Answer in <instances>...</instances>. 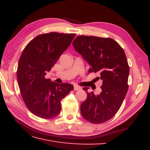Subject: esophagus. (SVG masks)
Returning a JSON list of instances; mask_svg holds the SVG:
<instances>
[{
  "mask_svg": "<svg viewBox=\"0 0 150 150\" xmlns=\"http://www.w3.org/2000/svg\"><path fill=\"white\" fill-rule=\"evenodd\" d=\"M74 91H78V90L81 89V88L78 85H74Z\"/></svg>",
  "mask_w": 150,
  "mask_h": 150,
  "instance_id": "1",
  "label": "esophagus"
}]
</instances>
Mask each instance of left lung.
Segmentation results:
<instances>
[{
  "instance_id": "obj_1",
  "label": "left lung",
  "mask_w": 150,
  "mask_h": 150,
  "mask_svg": "<svg viewBox=\"0 0 150 150\" xmlns=\"http://www.w3.org/2000/svg\"><path fill=\"white\" fill-rule=\"evenodd\" d=\"M72 45L91 66L88 72H98L96 80L102 83L98 95L83 88L88 96L81 104V113L91 123H103L116 114L128 92L129 67L125 52L109 38L79 35Z\"/></svg>"
}]
</instances>
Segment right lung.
Masks as SVG:
<instances>
[{
  "label": "right lung",
  "mask_w": 150,
  "mask_h": 150,
  "mask_svg": "<svg viewBox=\"0 0 150 150\" xmlns=\"http://www.w3.org/2000/svg\"><path fill=\"white\" fill-rule=\"evenodd\" d=\"M75 35L55 32L40 34L23 50L17 66L18 85L27 108L36 116L46 120L57 116L61 110V100L74 89L71 84L52 82L45 75Z\"/></svg>",
  "instance_id": "obj_1"
}]
</instances>
